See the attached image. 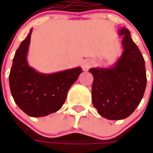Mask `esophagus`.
<instances>
[{"instance_id": "1", "label": "esophagus", "mask_w": 153, "mask_h": 153, "mask_svg": "<svg viewBox=\"0 0 153 153\" xmlns=\"http://www.w3.org/2000/svg\"><path fill=\"white\" fill-rule=\"evenodd\" d=\"M92 65H93V61L89 60V59H86L82 64V67L83 71H88L89 68L91 67Z\"/></svg>"}]
</instances>
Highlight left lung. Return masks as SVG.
Segmentation results:
<instances>
[{
  "label": "left lung",
  "instance_id": "1",
  "mask_svg": "<svg viewBox=\"0 0 153 153\" xmlns=\"http://www.w3.org/2000/svg\"><path fill=\"white\" fill-rule=\"evenodd\" d=\"M122 56L111 68H92L93 105L103 117L121 120L134 111L146 86L145 60L130 33L122 28Z\"/></svg>",
  "mask_w": 153,
  "mask_h": 153
}]
</instances>
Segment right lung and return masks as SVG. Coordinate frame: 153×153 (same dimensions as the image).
<instances>
[{
	"mask_svg": "<svg viewBox=\"0 0 153 153\" xmlns=\"http://www.w3.org/2000/svg\"><path fill=\"white\" fill-rule=\"evenodd\" d=\"M32 29L15 53L9 74L12 95L18 106L27 115L38 117L61 108L69 88L82 72L76 67L53 74L36 71L27 62Z\"/></svg>",
	"mask_w": 153,
	"mask_h": 153,
	"instance_id": "1",
	"label": "right lung"
}]
</instances>
